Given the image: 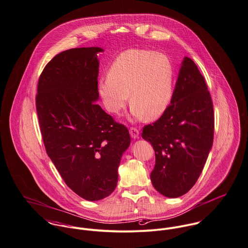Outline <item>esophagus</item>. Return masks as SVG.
I'll list each match as a JSON object with an SVG mask.
<instances>
[{
	"label": "esophagus",
	"mask_w": 248,
	"mask_h": 248,
	"mask_svg": "<svg viewBox=\"0 0 248 248\" xmlns=\"http://www.w3.org/2000/svg\"><path fill=\"white\" fill-rule=\"evenodd\" d=\"M129 132H130V135H131L132 138H134V139L138 138V136H139V129L137 127H134V126L130 127Z\"/></svg>",
	"instance_id": "34e87169"
}]
</instances>
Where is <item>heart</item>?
Returning a JSON list of instances; mask_svg holds the SVG:
<instances>
[{"label":"heart","mask_w":248,"mask_h":248,"mask_svg":"<svg viewBox=\"0 0 248 248\" xmlns=\"http://www.w3.org/2000/svg\"><path fill=\"white\" fill-rule=\"evenodd\" d=\"M174 90V69L169 58L142 49L123 52L108 75L99 78L98 94L105 108L119 114L126 105L128 93L135 118L155 120L169 106Z\"/></svg>","instance_id":"obj_1"}]
</instances>
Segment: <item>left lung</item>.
Returning a JSON list of instances; mask_svg holds the SVG:
<instances>
[{
  "instance_id": "obj_1",
  "label": "left lung",
  "mask_w": 248,
  "mask_h": 248,
  "mask_svg": "<svg viewBox=\"0 0 248 248\" xmlns=\"http://www.w3.org/2000/svg\"><path fill=\"white\" fill-rule=\"evenodd\" d=\"M214 132L210 91L195 62L186 57L171 104L142 132L155 150V165L151 180L160 194L177 198L192 188L212 149Z\"/></svg>"
}]
</instances>
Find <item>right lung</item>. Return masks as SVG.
Instances as JSON below:
<instances>
[{
    "label": "right lung",
    "mask_w": 248,
    "mask_h": 248,
    "mask_svg": "<svg viewBox=\"0 0 248 248\" xmlns=\"http://www.w3.org/2000/svg\"><path fill=\"white\" fill-rule=\"evenodd\" d=\"M103 50L82 47L56 55L42 70L35 96L46 153L66 186L88 201L109 196L130 144L125 125L95 103L96 57Z\"/></svg>",
    "instance_id": "add662e5"
}]
</instances>
